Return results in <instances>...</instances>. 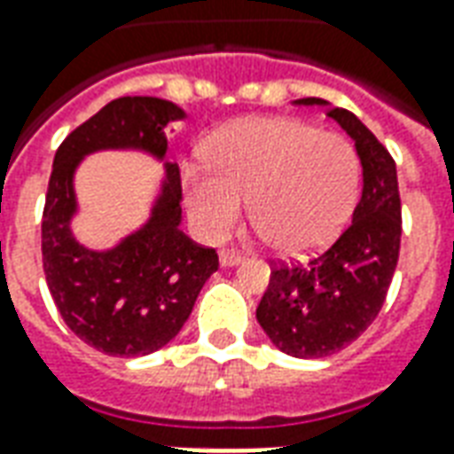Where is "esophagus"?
<instances>
[{
    "instance_id": "34e87169",
    "label": "esophagus",
    "mask_w": 454,
    "mask_h": 454,
    "mask_svg": "<svg viewBox=\"0 0 454 454\" xmlns=\"http://www.w3.org/2000/svg\"><path fill=\"white\" fill-rule=\"evenodd\" d=\"M243 260V255L238 253V250H221V255H218V262L223 267H233L238 265Z\"/></svg>"
}]
</instances>
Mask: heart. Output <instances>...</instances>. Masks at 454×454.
<instances>
[{"label":"heart","instance_id":"obj_1","mask_svg":"<svg viewBox=\"0 0 454 454\" xmlns=\"http://www.w3.org/2000/svg\"><path fill=\"white\" fill-rule=\"evenodd\" d=\"M207 165L184 168V197L194 226L221 240L243 214L282 255L328 243L350 216L357 155L338 133L299 119H243L208 140Z\"/></svg>","mask_w":454,"mask_h":454}]
</instances>
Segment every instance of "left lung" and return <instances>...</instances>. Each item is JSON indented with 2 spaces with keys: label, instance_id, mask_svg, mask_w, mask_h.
I'll return each instance as SVG.
<instances>
[{
  "label": "left lung",
  "instance_id": "left-lung-1",
  "mask_svg": "<svg viewBox=\"0 0 454 454\" xmlns=\"http://www.w3.org/2000/svg\"><path fill=\"white\" fill-rule=\"evenodd\" d=\"M294 104H328L296 99ZM328 116L355 140L362 162V194L350 226L306 265H279L257 306V321L277 348L294 357H328L357 340L384 306L399 262L401 199L389 150L348 109Z\"/></svg>",
  "mask_w": 454,
  "mask_h": 454
}]
</instances>
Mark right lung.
<instances>
[{
    "instance_id": "right-lung-1",
    "label": "right lung",
    "mask_w": 454,
    "mask_h": 454,
    "mask_svg": "<svg viewBox=\"0 0 454 454\" xmlns=\"http://www.w3.org/2000/svg\"><path fill=\"white\" fill-rule=\"evenodd\" d=\"M177 119L184 112L168 99L121 97L77 126L55 153L41 223L45 282L67 328L106 355L138 357L168 345L218 270V255L179 231L177 162H165L168 179L145 226L112 250L80 246L70 231L77 211L74 169L84 155L104 148H138L162 160L165 126Z\"/></svg>"
}]
</instances>
